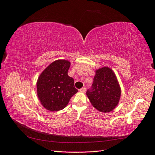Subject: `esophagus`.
Listing matches in <instances>:
<instances>
[{
	"mask_svg": "<svg viewBox=\"0 0 155 155\" xmlns=\"http://www.w3.org/2000/svg\"><path fill=\"white\" fill-rule=\"evenodd\" d=\"M85 91H86V88L85 87H83V88H81V89H79V92H85Z\"/></svg>",
	"mask_w": 155,
	"mask_h": 155,
	"instance_id": "1",
	"label": "esophagus"
}]
</instances>
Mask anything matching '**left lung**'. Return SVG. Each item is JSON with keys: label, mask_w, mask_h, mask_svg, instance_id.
Returning <instances> with one entry per match:
<instances>
[{"label": "left lung", "mask_w": 155, "mask_h": 155, "mask_svg": "<svg viewBox=\"0 0 155 155\" xmlns=\"http://www.w3.org/2000/svg\"><path fill=\"white\" fill-rule=\"evenodd\" d=\"M87 96L92 105L100 112H109L118 105L121 88L115 73L111 68L104 67L96 70L91 90Z\"/></svg>", "instance_id": "8db88e82"}]
</instances>
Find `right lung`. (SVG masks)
<instances>
[{"instance_id": "1", "label": "right lung", "mask_w": 155, "mask_h": 155, "mask_svg": "<svg viewBox=\"0 0 155 155\" xmlns=\"http://www.w3.org/2000/svg\"><path fill=\"white\" fill-rule=\"evenodd\" d=\"M70 62L58 59L50 64L40 74L37 81V94L41 105L54 112L63 109L78 90L74 80L68 76Z\"/></svg>"}]
</instances>
